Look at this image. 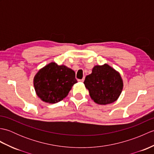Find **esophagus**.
<instances>
[{
	"label": "esophagus",
	"instance_id": "obj_1",
	"mask_svg": "<svg viewBox=\"0 0 154 154\" xmlns=\"http://www.w3.org/2000/svg\"><path fill=\"white\" fill-rule=\"evenodd\" d=\"M84 80H85V78H83L82 79H79V80H78L79 81H80V82H83L84 81Z\"/></svg>",
	"mask_w": 154,
	"mask_h": 154
}]
</instances>
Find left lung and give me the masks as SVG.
<instances>
[{"label":"left lung","instance_id":"1","mask_svg":"<svg viewBox=\"0 0 154 154\" xmlns=\"http://www.w3.org/2000/svg\"><path fill=\"white\" fill-rule=\"evenodd\" d=\"M84 84L91 99L101 105L115 102L124 86L119 72L106 63L94 66L92 73L86 76Z\"/></svg>","mask_w":154,"mask_h":154}]
</instances>
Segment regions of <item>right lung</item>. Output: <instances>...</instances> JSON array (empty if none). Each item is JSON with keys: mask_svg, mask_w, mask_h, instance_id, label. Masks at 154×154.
I'll list each match as a JSON object with an SVG mask.
<instances>
[{"mask_svg": "<svg viewBox=\"0 0 154 154\" xmlns=\"http://www.w3.org/2000/svg\"><path fill=\"white\" fill-rule=\"evenodd\" d=\"M77 83L74 71L55 62L41 68L34 77V87L37 96L44 102L51 104L63 100Z\"/></svg>", "mask_w": 154, "mask_h": 154, "instance_id": "1", "label": "right lung"}]
</instances>
